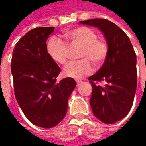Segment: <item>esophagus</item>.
Instances as JSON below:
<instances>
[{"label": "esophagus", "instance_id": "esophagus-1", "mask_svg": "<svg viewBox=\"0 0 146 146\" xmlns=\"http://www.w3.org/2000/svg\"><path fill=\"white\" fill-rule=\"evenodd\" d=\"M76 83H77V86H79V85L82 84V81H80V80H77V81H76Z\"/></svg>", "mask_w": 146, "mask_h": 146}]
</instances>
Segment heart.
<instances>
[{
    "label": "heart",
    "mask_w": 146,
    "mask_h": 146,
    "mask_svg": "<svg viewBox=\"0 0 146 146\" xmlns=\"http://www.w3.org/2000/svg\"><path fill=\"white\" fill-rule=\"evenodd\" d=\"M68 44L73 46H81L78 62L68 63L62 71L65 77L80 79L92 73L93 62L96 65L104 62L107 56L108 47L106 43L98 39L97 33L88 27H78L66 32ZM47 53L56 63L64 65L68 59V45L62 40L52 37L47 43Z\"/></svg>",
    "instance_id": "heart-1"
}]
</instances>
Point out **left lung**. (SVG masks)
Returning a JSON list of instances; mask_svg holds the SVG:
<instances>
[{
  "instance_id": "1",
  "label": "left lung",
  "mask_w": 146,
  "mask_h": 146,
  "mask_svg": "<svg viewBox=\"0 0 146 146\" xmlns=\"http://www.w3.org/2000/svg\"><path fill=\"white\" fill-rule=\"evenodd\" d=\"M98 28L106 40L108 53L100 70L89 78L92 85L90 104L96 117L106 124L125 117L137 87L136 54L128 35L112 22L95 18L79 22ZM104 81V87L94 82Z\"/></svg>"
}]
</instances>
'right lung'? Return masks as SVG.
I'll return each instance as SVG.
<instances>
[{
  "label": "right lung",
  "instance_id": "right-lung-1",
  "mask_svg": "<svg viewBox=\"0 0 146 146\" xmlns=\"http://www.w3.org/2000/svg\"><path fill=\"white\" fill-rule=\"evenodd\" d=\"M54 29L40 27L29 31L15 45L11 64L20 108L33 124L44 129L56 126L65 117L76 86L72 78L56 82L61 69L46 50V40Z\"/></svg>",
  "mask_w": 146,
  "mask_h": 146
}]
</instances>
